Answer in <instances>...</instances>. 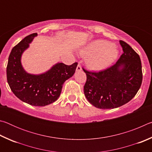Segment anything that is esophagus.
<instances>
[{
  "label": "esophagus",
  "instance_id": "34e87169",
  "mask_svg": "<svg viewBox=\"0 0 152 152\" xmlns=\"http://www.w3.org/2000/svg\"><path fill=\"white\" fill-rule=\"evenodd\" d=\"M82 70V67H81V66L80 65V64H78V66H77V67H76V71L77 72H80Z\"/></svg>",
  "mask_w": 152,
  "mask_h": 152
}]
</instances>
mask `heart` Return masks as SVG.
I'll list each match as a JSON object with an SVG mask.
<instances>
[{
    "mask_svg": "<svg viewBox=\"0 0 152 152\" xmlns=\"http://www.w3.org/2000/svg\"><path fill=\"white\" fill-rule=\"evenodd\" d=\"M80 54L86 58V65L90 70L102 71L117 60L119 50L108 41L96 39L84 46L80 51Z\"/></svg>",
    "mask_w": 152,
    "mask_h": 152,
    "instance_id": "1",
    "label": "heart"
}]
</instances>
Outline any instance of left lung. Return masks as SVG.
<instances>
[{
    "label": "left lung",
    "mask_w": 152,
    "mask_h": 152,
    "mask_svg": "<svg viewBox=\"0 0 152 152\" xmlns=\"http://www.w3.org/2000/svg\"><path fill=\"white\" fill-rule=\"evenodd\" d=\"M123 53L117 63L99 72L83 69L86 74L84 92L95 107L111 109L127 103L137 94L142 82L141 62L131 46L119 41Z\"/></svg>",
    "instance_id": "obj_1"
}]
</instances>
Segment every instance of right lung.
<instances>
[{
    "mask_svg": "<svg viewBox=\"0 0 152 152\" xmlns=\"http://www.w3.org/2000/svg\"><path fill=\"white\" fill-rule=\"evenodd\" d=\"M36 36V33L27 36L12 49L7 77L10 88L18 99L32 106L44 107L58 99L64 83L75 73L78 63L67 66L58 62L42 74L27 72L22 66L21 57Z\"/></svg>",
    "mask_w": 152,
    "mask_h": 152,
    "instance_id": "right-lung-1",
    "label": "right lung"
}]
</instances>
